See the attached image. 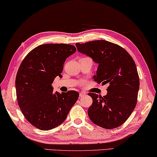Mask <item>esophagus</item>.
I'll list each match as a JSON object with an SVG mask.
<instances>
[{
	"mask_svg": "<svg viewBox=\"0 0 157 157\" xmlns=\"http://www.w3.org/2000/svg\"><path fill=\"white\" fill-rule=\"evenodd\" d=\"M84 95H85V94L83 93V92H81V93H79V98H82V97H83Z\"/></svg>",
	"mask_w": 157,
	"mask_h": 157,
	"instance_id": "1",
	"label": "esophagus"
}]
</instances>
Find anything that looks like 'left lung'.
<instances>
[{
	"mask_svg": "<svg viewBox=\"0 0 157 157\" xmlns=\"http://www.w3.org/2000/svg\"><path fill=\"white\" fill-rule=\"evenodd\" d=\"M76 47L98 63L94 81L103 85L108 84L106 96L88 94L93 100L88 109L89 117L104 128L122 125L135 109L140 86L133 58L123 47L104 40L78 43Z\"/></svg>",
	"mask_w": 157,
	"mask_h": 157,
	"instance_id": "obj_1",
	"label": "left lung"
}]
</instances>
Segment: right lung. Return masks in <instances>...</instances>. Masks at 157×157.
<instances>
[{"label": "right lung", "instance_id": "obj_1", "mask_svg": "<svg viewBox=\"0 0 157 157\" xmlns=\"http://www.w3.org/2000/svg\"><path fill=\"white\" fill-rule=\"evenodd\" d=\"M75 52L72 44H41L21 63L15 79L17 102L25 118L37 128L47 131L60 125L78 101V91L60 94L52 86L54 78L61 77L66 59Z\"/></svg>", "mask_w": 157, "mask_h": 157}]
</instances>
